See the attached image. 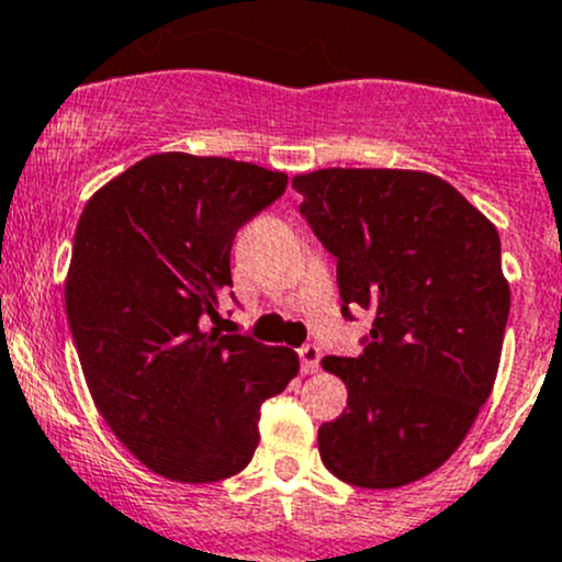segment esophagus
I'll return each instance as SVG.
<instances>
[{
    "instance_id": "34e87169",
    "label": "esophagus",
    "mask_w": 562,
    "mask_h": 562,
    "mask_svg": "<svg viewBox=\"0 0 562 562\" xmlns=\"http://www.w3.org/2000/svg\"><path fill=\"white\" fill-rule=\"evenodd\" d=\"M319 362H322L319 346L305 344L303 349H300V368H303V373H316V370H319Z\"/></svg>"
}]
</instances>
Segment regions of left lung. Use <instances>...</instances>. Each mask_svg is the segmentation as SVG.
<instances>
[{
	"label": "left lung",
	"mask_w": 562,
	"mask_h": 562,
	"mask_svg": "<svg viewBox=\"0 0 562 562\" xmlns=\"http://www.w3.org/2000/svg\"><path fill=\"white\" fill-rule=\"evenodd\" d=\"M300 213L338 259L340 311H373L360 357H324L349 390L319 427L340 482L392 490L441 468L493 392L512 292L495 224L419 170L294 176Z\"/></svg>",
	"instance_id": "8db88e82"
}]
</instances>
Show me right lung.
Here are the masks:
<instances>
[{
    "mask_svg": "<svg viewBox=\"0 0 562 562\" xmlns=\"http://www.w3.org/2000/svg\"><path fill=\"white\" fill-rule=\"evenodd\" d=\"M286 189L251 161L154 154L80 213L67 319L94 406L143 465L183 484L235 476L259 443V408L300 360L286 346L222 335L238 229Z\"/></svg>",
    "mask_w": 562,
    "mask_h": 562,
    "instance_id": "obj_1",
    "label": "right lung"
}]
</instances>
